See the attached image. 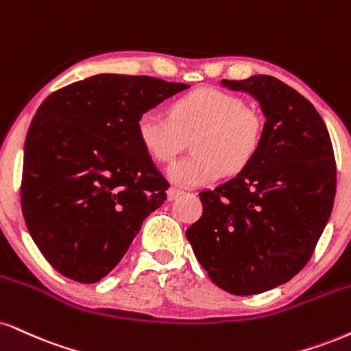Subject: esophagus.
<instances>
[{"label":"esophagus","instance_id":"34e87169","mask_svg":"<svg viewBox=\"0 0 351 351\" xmlns=\"http://www.w3.org/2000/svg\"><path fill=\"white\" fill-rule=\"evenodd\" d=\"M178 196H181V191L180 189H176V188H170L167 191V197H168V201H173V199H176V197Z\"/></svg>","mask_w":351,"mask_h":351}]
</instances>
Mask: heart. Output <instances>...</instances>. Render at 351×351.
Returning <instances> with one entry per match:
<instances>
[{
  "label": "heart",
  "instance_id": "b5f03b06",
  "mask_svg": "<svg viewBox=\"0 0 351 351\" xmlns=\"http://www.w3.org/2000/svg\"><path fill=\"white\" fill-rule=\"evenodd\" d=\"M137 135L143 150L160 163L171 162L194 136L196 157L173 163L168 178L178 188H197L217 181L226 168L237 173L250 163L260 147L263 119L239 96L202 88L173 101L170 119L143 112Z\"/></svg>",
  "mask_w": 351,
  "mask_h": 351
}]
</instances>
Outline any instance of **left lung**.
I'll return each instance as SVG.
<instances>
[{
  "label": "left lung",
  "mask_w": 351,
  "mask_h": 351,
  "mask_svg": "<svg viewBox=\"0 0 351 351\" xmlns=\"http://www.w3.org/2000/svg\"><path fill=\"white\" fill-rule=\"evenodd\" d=\"M221 86L258 101L263 135L243 170L199 193L202 216L186 237L219 288L250 296L306 267L330 217L337 168L325 122L296 90L268 75Z\"/></svg>",
  "instance_id": "8db88e82"
}]
</instances>
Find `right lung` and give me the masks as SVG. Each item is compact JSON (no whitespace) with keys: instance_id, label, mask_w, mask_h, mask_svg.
Listing matches in <instances>:
<instances>
[{"instance_id":"1","label":"right lung","mask_w":351,"mask_h":351,"mask_svg":"<svg viewBox=\"0 0 351 351\" xmlns=\"http://www.w3.org/2000/svg\"><path fill=\"white\" fill-rule=\"evenodd\" d=\"M189 84L101 73L52 93L29 125L21 206L42 255L63 276L96 282L119 263L168 181L137 121Z\"/></svg>"}]
</instances>
